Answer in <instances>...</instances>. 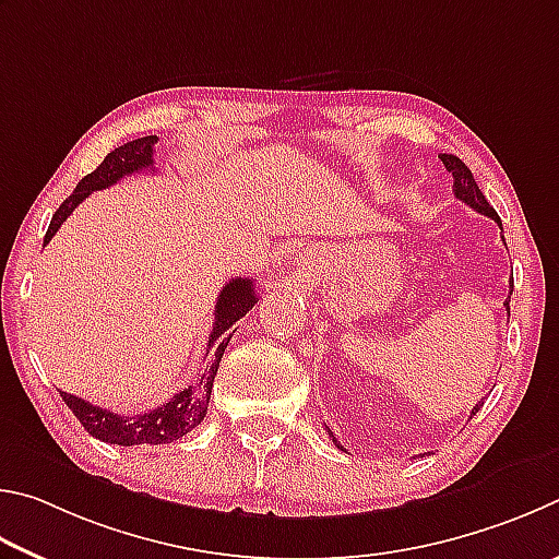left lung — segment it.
<instances>
[{
	"instance_id": "left-lung-1",
	"label": "left lung",
	"mask_w": 559,
	"mask_h": 559,
	"mask_svg": "<svg viewBox=\"0 0 559 559\" xmlns=\"http://www.w3.org/2000/svg\"><path fill=\"white\" fill-rule=\"evenodd\" d=\"M439 159L444 162L447 171L454 176V195H456V199L464 201L466 205H472V209H474L476 213L488 215V218H493L498 225H501V218H498V213L491 209V203L486 201V195L481 193V189H478V183L474 181V176H472V171H468V166H466L462 159H459V156H454V154H439ZM501 230H503V228H501ZM511 292H513V285H511ZM508 301H511V297H508V299L503 301L508 317H511V307H508ZM481 405H484V400L472 409V415H476L478 409H481ZM329 437L334 439V444H336L338 449H344V447L338 444V439L334 437V432H331V429H329Z\"/></svg>"
}]
</instances>
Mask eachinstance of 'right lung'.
Here are the masks:
<instances>
[{"label": "right lung", "instance_id": "add662e5", "mask_svg": "<svg viewBox=\"0 0 559 559\" xmlns=\"http://www.w3.org/2000/svg\"><path fill=\"white\" fill-rule=\"evenodd\" d=\"M154 144L156 136H140V140H132L122 146H117L110 154L105 156L103 164L91 171L85 179L75 186V191L68 195V199L58 205L53 213L51 225H48L44 245L53 238L61 228L63 221L71 215L78 203H83L93 191L107 189L122 179V176H130L134 171L150 169L154 164ZM258 305V292H254L252 280L248 277H235L228 285L223 287L215 301V321L213 331L209 336V348H205V368L201 378L195 380L193 385L183 388L181 393H176L169 403L162 407L150 409V413L127 417V415H115L110 409H103L97 405H91L83 397H75L71 393H61L63 403L71 407V413L78 417L87 435L107 444H120V447H134V444H169L176 439L189 435L193 427L203 423L205 413H209V400H211V388L215 373H218L223 350L228 348V341L235 334L233 324L240 321L248 311Z\"/></svg>", "mask_w": 559, "mask_h": 559}]
</instances>
